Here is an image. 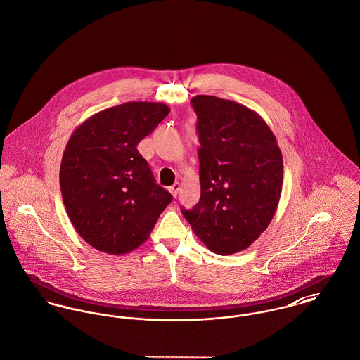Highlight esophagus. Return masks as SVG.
<instances>
[{"label":"esophagus","instance_id":"obj_1","mask_svg":"<svg viewBox=\"0 0 360 360\" xmlns=\"http://www.w3.org/2000/svg\"><path fill=\"white\" fill-rule=\"evenodd\" d=\"M168 191H169V193L172 194L174 197H176L178 192L181 191V184H179V182H175L172 186L168 188Z\"/></svg>","mask_w":360,"mask_h":360}]
</instances>
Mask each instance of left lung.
<instances>
[{
	"label": "left lung",
	"mask_w": 360,
	"mask_h": 360,
	"mask_svg": "<svg viewBox=\"0 0 360 360\" xmlns=\"http://www.w3.org/2000/svg\"><path fill=\"white\" fill-rule=\"evenodd\" d=\"M200 201L182 210L194 234L218 255L250 247L269 227L282 192L277 139L257 112L215 96H195Z\"/></svg>",
	"instance_id": "left-lung-1"
}]
</instances>
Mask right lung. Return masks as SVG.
Masks as SVG:
<instances>
[{"label": "right lung", "mask_w": 360, "mask_h": 360, "mask_svg": "<svg viewBox=\"0 0 360 360\" xmlns=\"http://www.w3.org/2000/svg\"><path fill=\"white\" fill-rule=\"evenodd\" d=\"M168 112L162 103H124L91 115L68 139L61 195L72 226L93 248L110 255L139 248L171 202L137 150Z\"/></svg>", "instance_id": "obj_1"}]
</instances>
